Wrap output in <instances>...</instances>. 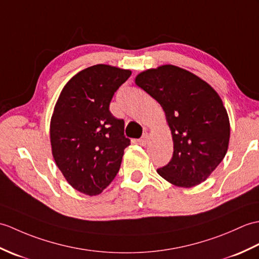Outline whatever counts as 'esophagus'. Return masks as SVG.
<instances>
[{"label":"esophagus","instance_id":"obj_1","mask_svg":"<svg viewBox=\"0 0 259 259\" xmlns=\"http://www.w3.org/2000/svg\"><path fill=\"white\" fill-rule=\"evenodd\" d=\"M148 141H149V136H148L147 133H145L144 135L141 137V140L139 141V143H140V145H142V146H146Z\"/></svg>","mask_w":259,"mask_h":259}]
</instances>
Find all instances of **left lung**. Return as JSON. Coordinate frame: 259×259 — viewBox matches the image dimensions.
Returning a JSON list of instances; mask_svg holds the SVG:
<instances>
[{"label":"left lung","instance_id":"8db88e82","mask_svg":"<svg viewBox=\"0 0 259 259\" xmlns=\"http://www.w3.org/2000/svg\"><path fill=\"white\" fill-rule=\"evenodd\" d=\"M135 84L162 106L173 139V157L157 173L184 188L205 182L225 157L231 136L221 96L194 73L171 64L141 72Z\"/></svg>","mask_w":259,"mask_h":259}]
</instances>
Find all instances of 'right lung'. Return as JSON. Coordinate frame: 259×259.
Returning <instances> with one entry per match:
<instances>
[{"label":"right lung","instance_id":"obj_1","mask_svg":"<svg viewBox=\"0 0 259 259\" xmlns=\"http://www.w3.org/2000/svg\"><path fill=\"white\" fill-rule=\"evenodd\" d=\"M132 74L97 64L75 74L61 91L50 123L52 154L70 185L95 196L116 176L130 140L124 120L114 117L110 103Z\"/></svg>","mask_w":259,"mask_h":259}]
</instances>
